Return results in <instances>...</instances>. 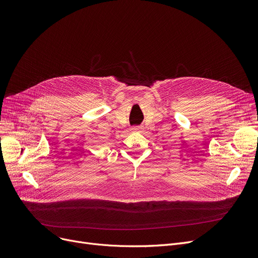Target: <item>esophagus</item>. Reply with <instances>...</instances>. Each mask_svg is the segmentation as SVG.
<instances>
[{
	"mask_svg": "<svg viewBox=\"0 0 258 258\" xmlns=\"http://www.w3.org/2000/svg\"><path fill=\"white\" fill-rule=\"evenodd\" d=\"M132 131H134V132H140V131H142V128H141V127H133V128H132Z\"/></svg>",
	"mask_w": 258,
	"mask_h": 258,
	"instance_id": "obj_1",
	"label": "esophagus"
}]
</instances>
